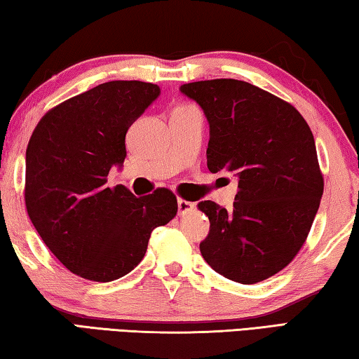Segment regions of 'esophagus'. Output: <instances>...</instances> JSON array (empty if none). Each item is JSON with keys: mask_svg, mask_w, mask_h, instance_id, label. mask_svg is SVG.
I'll return each mask as SVG.
<instances>
[{"mask_svg": "<svg viewBox=\"0 0 359 359\" xmlns=\"http://www.w3.org/2000/svg\"><path fill=\"white\" fill-rule=\"evenodd\" d=\"M177 208H179V215H185V214H188V212L194 209V203L185 201V199L179 198L177 199Z\"/></svg>", "mask_w": 359, "mask_h": 359, "instance_id": "1", "label": "esophagus"}]
</instances>
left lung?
Listing matches in <instances>:
<instances>
[{"label": "left lung", "mask_w": 359, "mask_h": 359, "mask_svg": "<svg viewBox=\"0 0 359 359\" xmlns=\"http://www.w3.org/2000/svg\"><path fill=\"white\" fill-rule=\"evenodd\" d=\"M180 92L209 121V171L238 177L233 209L198 204L210 222L199 250L229 280H266L293 261L320 208L325 184L312 131L290 102L244 81H199Z\"/></svg>", "instance_id": "obj_1"}]
</instances>
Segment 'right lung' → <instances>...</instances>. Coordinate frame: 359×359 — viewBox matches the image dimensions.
<instances>
[{
    "label": "right lung",
    "instance_id": "1",
    "mask_svg": "<svg viewBox=\"0 0 359 359\" xmlns=\"http://www.w3.org/2000/svg\"><path fill=\"white\" fill-rule=\"evenodd\" d=\"M160 95L141 81H112L66 100L39 120L27 147L25 204L41 239L76 276L112 282L147 252L151 231L177 214L166 188L136 198L107 187L126 156L130 126Z\"/></svg>",
    "mask_w": 359,
    "mask_h": 359
}]
</instances>
